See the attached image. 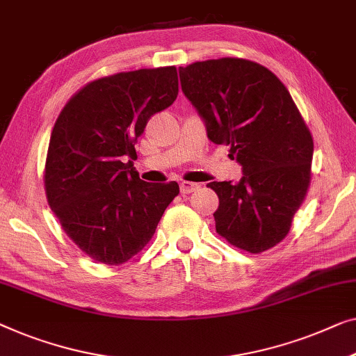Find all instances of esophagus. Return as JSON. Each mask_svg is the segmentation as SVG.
Masks as SVG:
<instances>
[{"mask_svg":"<svg viewBox=\"0 0 356 356\" xmlns=\"http://www.w3.org/2000/svg\"><path fill=\"white\" fill-rule=\"evenodd\" d=\"M200 186L197 183H191V181H181L179 183V191H181V194H191L194 193V191H197Z\"/></svg>","mask_w":356,"mask_h":356,"instance_id":"1","label":"esophagus"}]
</instances>
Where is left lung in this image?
Returning <instances> with one entry per match:
<instances>
[{"mask_svg": "<svg viewBox=\"0 0 356 356\" xmlns=\"http://www.w3.org/2000/svg\"><path fill=\"white\" fill-rule=\"evenodd\" d=\"M215 144H228L242 165L238 183L212 181L215 228L231 245L260 254L286 238L312 181L313 138L282 81L241 58L209 59L179 69Z\"/></svg>", "mask_w": 356, "mask_h": 356, "instance_id": "8db88e82", "label": "left lung"}]
</instances>
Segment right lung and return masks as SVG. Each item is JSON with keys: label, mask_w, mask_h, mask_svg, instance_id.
Returning <instances> with one entry per match:
<instances>
[{"label": "right lung", "mask_w": 356, "mask_h": 356, "mask_svg": "<svg viewBox=\"0 0 356 356\" xmlns=\"http://www.w3.org/2000/svg\"><path fill=\"white\" fill-rule=\"evenodd\" d=\"M177 96L175 65L118 72L76 91L54 123L46 199L64 233L97 264L122 265L141 252L179 194L177 181H143L133 168L149 118Z\"/></svg>", "instance_id": "add662e5"}]
</instances>
